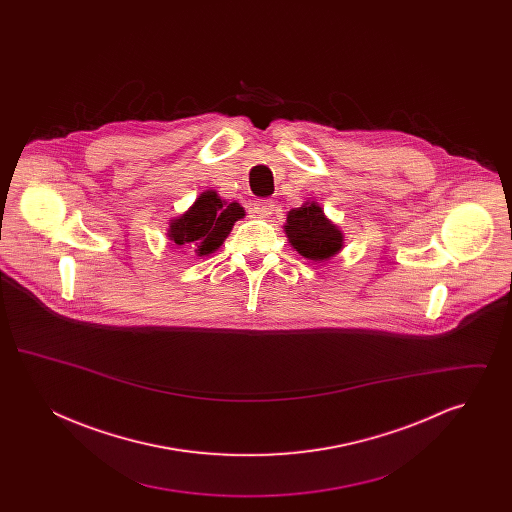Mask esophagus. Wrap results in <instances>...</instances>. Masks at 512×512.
<instances>
[{
  "label": "esophagus",
  "instance_id": "obj_1",
  "mask_svg": "<svg viewBox=\"0 0 512 512\" xmlns=\"http://www.w3.org/2000/svg\"><path fill=\"white\" fill-rule=\"evenodd\" d=\"M272 211H274V201L272 199H257L255 203H253V213L255 215H259V217H268V215H272Z\"/></svg>",
  "mask_w": 512,
  "mask_h": 512
}]
</instances>
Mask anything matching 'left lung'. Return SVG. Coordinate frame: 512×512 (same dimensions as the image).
<instances>
[{"instance_id": "obj_1", "label": "left lung", "mask_w": 512, "mask_h": 512, "mask_svg": "<svg viewBox=\"0 0 512 512\" xmlns=\"http://www.w3.org/2000/svg\"><path fill=\"white\" fill-rule=\"evenodd\" d=\"M286 234L295 251L311 261H324L341 249V232L324 217L315 203L292 209L286 220Z\"/></svg>"}]
</instances>
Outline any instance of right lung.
I'll list each match as a JSON object with an SVG mask.
<instances>
[{"label": "right lung", "instance_id": "obj_1", "mask_svg": "<svg viewBox=\"0 0 512 512\" xmlns=\"http://www.w3.org/2000/svg\"><path fill=\"white\" fill-rule=\"evenodd\" d=\"M242 217L244 207L238 203L226 205L217 192H203L186 215L172 220L169 238L176 245L195 249L197 255H209L219 249L234 222Z\"/></svg>", "mask_w": 512, "mask_h": 512}]
</instances>
